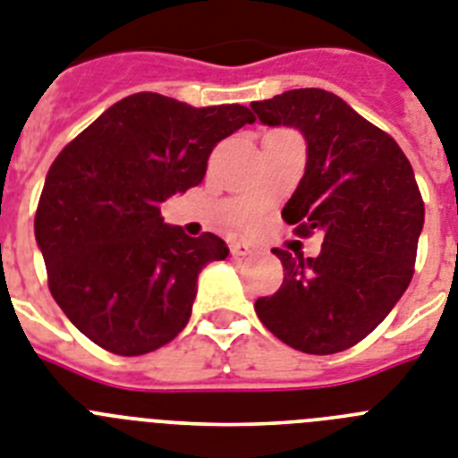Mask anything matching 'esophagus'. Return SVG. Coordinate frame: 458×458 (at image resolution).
<instances>
[{"mask_svg": "<svg viewBox=\"0 0 458 458\" xmlns=\"http://www.w3.org/2000/svg\"><path fill=\"white\" fill-rule=\"evenodd\" d=\"M230 253H233L235 259H244V256H251L253 247L251 244H247V242H237V244H233V247H230Z\"/></svg>", "mask_w": 458, "mask_h": 458, "instance_id": "34e87169", "label": "esophagus"}]
</instances>
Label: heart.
<instances>
[{"label": "heart", "mask_w": 458, "mask_h": 458, "mask_svg": "<svg viewBox=\"0 0 458 458\" xmlns=\"http://www.w3.org/2000/svg\"><path fill=\"white\" fill-rule=\"evenodd\" d=\"M249 223H251V218H249V221H244V223H242V225H249Z\"/></svg>", "instance_id": "heart-1"}]
</instances>
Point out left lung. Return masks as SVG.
Masks as SVG:
<instances>
[{
  "label": "left lung",
  "mask_w": 458,
  "mask_h": 458,
  "mask_svg": "<svg viewBox=\"0 0 458 458\" xmlns=\"http://www.w3.org/2000/svg\"><path fill=\"white\" fill-rule=\"evenodd\" d=\"M251 109L263 125L302 134L305 174L282 216L301 235H324L314 259L272 251L284 284L256 301V314L298 352H344L382 324L412 279L424 228L412 165L389 134L321 88L286 90Z\"/></svg>",
  "instance_id": "obj_1"
}]
</instances>
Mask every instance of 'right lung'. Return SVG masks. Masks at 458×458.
<instances>
[{
	"label": "right lung",
	"instance_id": "1",
	"mask_svg": "<svg viewBox=\"0 0 458 458\" xmlns=\"http://www.w3.org/2000/svg\"><path fill=\"white\" fill-rule=\"evenodd\" d=\"M253 123L247 106H195L157 92L121 99L69 141L46 174L34 237L69 321L106 352L140 356L186 328L198 275L228 247L160 216L205 179L216 141Z\"/></svg>",
	"mask_w": 458,
	"mask_h": 458
}]
</instances>
